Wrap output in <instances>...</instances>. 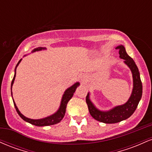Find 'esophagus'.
<instances>
[{"mask_svg": "<svg viewBox=\"0 0 152 152\" xmlns=\"http://www.w3.org/2000/svg\"><path fill=\"white\" fill-rule=\"evenodd\" d=\"M81 79L82 81H85L86 80V76H85V75L82 76L81 77Z\"/></svg>", "mask_w": 152, "mask_h": 152, "instance_id": "esophagus-1", "label": "esophagus"}]
</instances>
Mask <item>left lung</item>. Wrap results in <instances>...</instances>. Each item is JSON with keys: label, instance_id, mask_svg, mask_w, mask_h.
<instances>
[{"label": "left lung", "instance_id": "8db88e82", "mask_svg": "<svg viewBox=\"0 0 152 152\" xmlns=\"http://www.w3.org/2000/svg\"><path fill=\"white\" fill-rule=\"evenodd\" d=\"M119 50V57L124 59V61L128 66L132 73L133 77V89L129 100L122 105L115 106L109 111H100L97 109L89 98V93H88L86 98V102L88 105L90 114L97 121L105 124H115L130 117L136 109L137 108L139 101L142 96V83L140 78L139 69L134 61L128 55L124 46L120 45L116 47Z\"/></svg>", "mask_w": 152, "mask_h": 152}]
</instances>
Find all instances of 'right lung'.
Returning <instances> with one entry per match:
<instances>
[{
  "mask_svg": "<svg viewBox=\"0 0 152 152\" xmlns=\"http://www.w3.org/2000/svg\"><path fill=\"white\" fill-rule=\"evenodd\" d=\"M46 48H43V47H38V48H34V50H32V53L33 52L35 51H38V50H45ZM22 59H20V61L18 62L16 66H15V74L14 76H13V80H12L11 82V91H12V86H13V83H14V80L15 78V74H16V68L17 66H18V64H20V62L21 61ZM80 83L78 82H76L75 83L73 86H71V87H69V88H67L64 92V95L62 96V99H61V105L59 109H58V111L55 113V114L50 115L49 116H47L46 118H40V119H31V118H27L25 116H23L21 113L19 111L18 107L16 106V104L13 100V104H14L15 110H16L17 113H18L19 116L21 117L22 119H23L24 121L26 122H28V123L31 124L35 125V126H50V125H53L56 124H58L60 122L61 120L63 119V118L65 116V113H66V106H67L68 102H69V100L72 98V96H74V94L76 91V88L79 86ZM12 91H11V95H12ZM13 96V95H12Z\"/></svg>",
  "mask_w": 152,
  "mask_h": 152,
  "instance_id": "obj_1",
  "label": "right lung"
}]
</instances>
